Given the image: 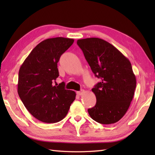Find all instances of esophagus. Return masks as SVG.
Listing matches in <instances>:
<instances>
[{
	"instance_id": "34e87169",
	"label": "esophagus",
	"mask_w": 155,
	"mask_h": 155,
	"mask_svg": "<svg viewBox=\"0 0 155 155\" xmlns=\"http://www.w3.org/2000/svg\"><path fill=\"white\" fill-rule=\"evenodd\" d=\"M85 93V91L84 90H81V91H78L77 92V94L78 95V96H81V95H83Z\"/></svg>"
}]
</instances>
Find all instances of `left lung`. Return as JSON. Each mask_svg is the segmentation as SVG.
Segmentation results:
<instances>
[{"label":"left lung","mask_w":155,"mask_h":155,"mask_svg":"<svg viewBox=\"0 0 155 155\" xmlns=\"http://www.w3.org/2000/svg\"><path fill=\"white\" fill-rule=\"evenodd\" d=\"M77 45L95 77L101 81L92 91L95 106L88 108L90 117L97 123H117L127 113L136 88V77L129 60L109 42L98 38L79 39Z\"/></svg>","instance_id":"left-lung-1"}]
</instances>
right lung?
Returning a JSON list of instances; mask_svg holds the SVG:
<instances>
[{"instance_id":"right-lung-1","label":"right lung","mask_w":155,"mask_h":155,"mask_svg":"<svg viewBox=\"0 0 155 155\" xmlns=\"http://www.w3.org/2000/svg\"><path fill=\"white\" fill-rule=\"evenodd\" d=\"M73 42L74 39L64 37L46 39L36 46L19 69V97L29 113L43 123L63 119L75 99V92L65 89L64 82L56 83L58 62Z\"/></svg>"}]
</instances>
